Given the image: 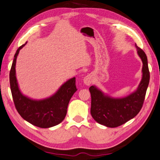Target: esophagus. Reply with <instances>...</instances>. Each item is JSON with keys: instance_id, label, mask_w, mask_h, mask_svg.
<instances>
[{"instance_id": "34e87169", "label": "esophagus", "mask_w": 160, "mask_h": 160, "mask_svg": "<svg viewBox=\"0 0 160 160\" xmlns=\"http://www.w3.org/2000/svg\"><path fill=\"white\" fill-rule=\"evenodd\" d=\"M92 81V77L91 75H87L83 78V83L87 86H90Z\"/></svg>"}]
</instances>
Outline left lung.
<instances>
[{"mask_svg": "<svg viewBox=\"0 0 160 160\" xmlns=\"http://www.w3.org/2000/svg\"><path fill=\"white\" fill-rule=\"evenodd\" d=\"M143 62V76L136 91L123 98L105 95L95 86L89 88L91 95L90 113L96 122L108 128H116L127 122L139 113L145 99L150 80L148 59L145 52L135 44Z\"/></svg>", "mask_w": 160, "mask_h": 160, "instance_id": "8db88e82", "label": "left lung"}]
</instances>
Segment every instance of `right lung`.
<instances>
[{
	"label": "right lung",
	"instance_id": "1",
	"mask_svg": "<svg viewBox=\"0 0 160 160\" xmlns=\"http://www.w3.org/2000/svg\"><path fill=\"white\" fill-rule=\"evenodd\" d=\"M26 44L17 50L10 72V88L14 106L19 115L31 124L41 128H52L61 123L67 114L69 102L77 90L76 78L66 81L49 98L34 100L23 95L18 86L15 65L19 51Z\"/></svg>",
	"mask_w": 160,
	"mask_h": 160
}]
</instances>
